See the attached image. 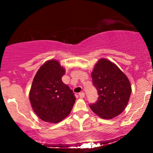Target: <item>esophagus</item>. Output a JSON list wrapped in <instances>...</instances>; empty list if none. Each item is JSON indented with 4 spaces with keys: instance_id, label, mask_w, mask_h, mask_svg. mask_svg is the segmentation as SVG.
<instances>
[{
    "instance_id": "esophagus-1",
    "label": "esophagus",
    "mask_w": 153,
    "mask_h": 153,
    "mask_svg": "<svg viewBox=\"0 0 153 153\" xmlns=\"http://www.w3.org/2000/svg\"><path fill=\"white\" fill-rule=\"evenodd\" d=\"M79 97L81 98H83L85 97V93H79Z\"/></svg>"
}]
</instances>
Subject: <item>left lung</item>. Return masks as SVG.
<instances>
[{"label": "left lung", "instance_id": "8db88e82", "mask_svg": "<svg viewBox=\"0 0 153 153\" xmlns=\"http://www.w3.org/2000/svg\"><path fill=\"white\" fill-rule=\"evenodd\" d=\"M91 76L99 95L97 102L90 105L91 110L103 119L118 116L126 108L130 97L129 79L116 64L106 58L98 60Z\"/></svg>", "mask_w": 153, "mask_h": 153}]
</instances>
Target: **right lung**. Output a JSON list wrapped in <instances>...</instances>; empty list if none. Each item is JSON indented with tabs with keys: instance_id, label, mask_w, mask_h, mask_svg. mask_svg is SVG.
<instances>
[{
	"instance_id": "right-lung-1",
	"label": "right lung",
	"mask_w": 153,
	"mask_h": 153,
	"mask_svg": "<svg viewBox=\"0 0 153 153\" xmlns=\"http://www.w3.org/2000/svg\"><path fill=\"white\" fill-rule=\"evenodd\" d=\"M65 70L57 60H49L37 71L29 92L35 114L47 123H58L69 116L76 97L62 81Z\"/></svg>"
}]
</instances>
